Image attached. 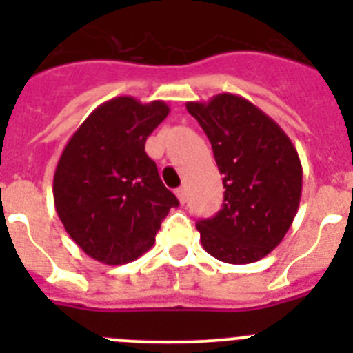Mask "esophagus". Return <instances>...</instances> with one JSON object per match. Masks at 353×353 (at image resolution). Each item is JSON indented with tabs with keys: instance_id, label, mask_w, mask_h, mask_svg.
I'll use <instances>...</instances> for the list:
<instances>
[{
	"instance_id": "1",
	"label": "esophagus",
	"mask_w": 353,
	"mask_h": 353,
	"mask_svg": "<svg viewBox=\"0 0 353 353\" xmlns=\"http://www.w3.org/2000/svg\"><path fill=\"white\" fill-rule=\"evenodd\" d=\"M176 198H179V201L180 203H185L187 201V192H185V187H179V189H176Z\"/></svg>"
}]
</instances>
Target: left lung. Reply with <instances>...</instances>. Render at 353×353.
Masks as SVG:
<instances>
[{"label": "left lung", "instance_id": "obj_1", "mask_svg": "<svg viewBox=\"0 0 353 353\" xmlns=\"http://www.w3.org/2000/svg\"><path fill=\"white\" fill-rule=\"evenodd\" d=\"M185 105L210 139L226 189L217 215L196 224L201 244L224 263L261 260L281 244L297 215V150L285 130L244 97L219 93Z\"/></svg>", "mask_w": 353, "mask_h": 353}]
</instances>
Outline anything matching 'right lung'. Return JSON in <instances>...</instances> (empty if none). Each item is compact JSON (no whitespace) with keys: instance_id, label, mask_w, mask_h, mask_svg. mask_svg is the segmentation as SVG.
<instances>
[{"instance_id":"right-lung-1","label":"right lung","mask_w":353,"mask_h":353,"mask_svg":"<svg viewBox=\"0 0 353 353\" xmlns=\"http://www.w3.org/2000/svg\"><path fill=\"white\" fill-rule=\"evenodd\" d=\"M170 113L166 102L114 97L81 123L52 180L56 214L90 258L108 265L136 260L155 242L179 199L168 191L145 143Z\"/></svg>"}]
</instances>
